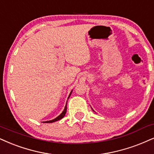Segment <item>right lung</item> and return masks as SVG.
Listing matches in <instances>:
<instances>
[{
    "mask_svg": "<svg viewBox=\"0 0 154 154\" xmlns=\"http://www.w3.org/2000/svg\"><path fill=\"white\" fill-rule=\"evenodd\" d=\"M71 93H72V91H71V94H69V96H68V98H69L70 96H71ZM67 101H68V100H67ZM66 111H67V103H66V106H65V108H64V110H63V111L62 113H60V114L59 116H58V117H56V119H53V120H51V121H45V123H53V122H55V121H58V120H60V119H63V118L64 117V116L66 115Z\"/></svg>",
    "mask_w": 154,
    "mask_h": 154,
    "instance_id": "right-lung-1",
    "label": "right lung"
}]
</instances>
